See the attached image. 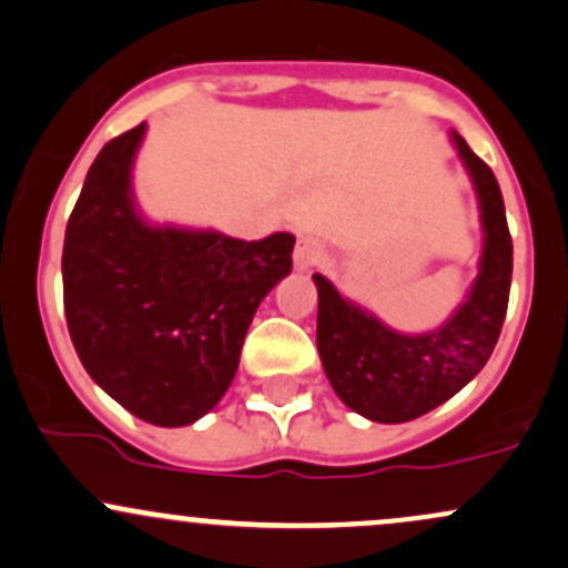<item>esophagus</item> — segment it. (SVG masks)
Here are the masks:
<instances>
[{
    "mask_svg": "<svg viewBox=\"0 0 568 568\" xmlns=\"http://www.w3.org/2000/svg\"><path fill=\"white\" fill-rule=\"evenodd\" d=\"M294 261L298 270H313V266H321L326 261V245L315 236H302L296 242V251H294Z\"/></svg>",
    "mask_w": 568,
    "mask_h": 568,
    "instance_id": "1",
    "label": "esophagus"
}]
</instances>
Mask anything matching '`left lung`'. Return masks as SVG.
<instances>
[{"mask_svg": "<svg viewBox=\"0 0 568 568\" xmlns=\"http://www.w3.org/2000/svg\"><path fill=\"white\" fill-rule=\"evenodd\" d=\"M483 215V261L469 298L428 334H398L355 307L323 274L317 285V353L336 396L377 423H407L456 396L494 353L513 283V236L496 174L453 134Z\"/></svg>", "mask_w": 568, "mask_h": 568, "instance_id": "left-lung-1", "label": "left lung"}]
</instances>
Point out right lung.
<instances>
[{
    "mask_svg": "<svg viewBox=\"0 0 568 568\" xmlns=\"http://www.w3.org/2000/svg\"><path fill=\"white\" fill-rule=\"evenodd\" d=\"M145 123L110 140L67 223L64 313L93 383L153 426H189L221 402L255 310L291 272L294 234L245 242L148 226L132 161Z\"/></svg>",
    "mask_w": 568,
    "mask_h": 568,
    "instance_id": "right-lung-1",
    "label": "right lung"
}]
</instances>
